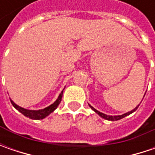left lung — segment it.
I'll use <instances>...</instances> for the list:
<instances>
[{"mask_svg":"<svg viewBox=\"0 0 155 155\" xmlns=\"http://www.w3.org/2000/svg\"><path fill=\"white\" fill-rule=\"evenodd\" d=\"M139 106V105H138ZM138 106L135 108V109H134L133 110H131L130 112H128V113H125V114H123V115H122V116H107V115H105V114H104V113H101V112H99L98 110H97L96 109H94L92 106H91L90 105V107L96 113H97L99 116H101V117H103V118H104V119H106V120H110V121H117V120H120V119H122V118H124L125 116H128V115H130L131 113H133L134 111H135V110H137V108H138Z\"/></svg>","mask_w":155,"mask_h":155,"instance_id":"1","label":"left lung"}]
</instances>
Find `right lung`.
Returning <instances> with one entry per match:
<instances>
[{"instance_id": "add662e5", "label": "right lung", "mask_w": 155, "mask_h": 155, "mask_svg": "<svg viewBox=\"0 0 155 155\" xmlns=\"http://www.w3.org/2000/svg\"><path fill=\"white\" fill-rule=\"evenodd\" d=\"M62 96H63V91L60 93V95L58 96V97L56 101L53 103V104L48 106L47 108H45L44 110H26V109H23L21 108L20 106L16 105V104L12 101H11V104H13V106L15 107V109L17 110H19L21 112V114H23L25 116L27 117H29L31 119H34V120H40V119H43L45 118V116H47L48 115H50L51 112H53L54 110H56L57 107L58 106V104H60L61 102V99H62Z\"/></svg>"}]
</instances>
